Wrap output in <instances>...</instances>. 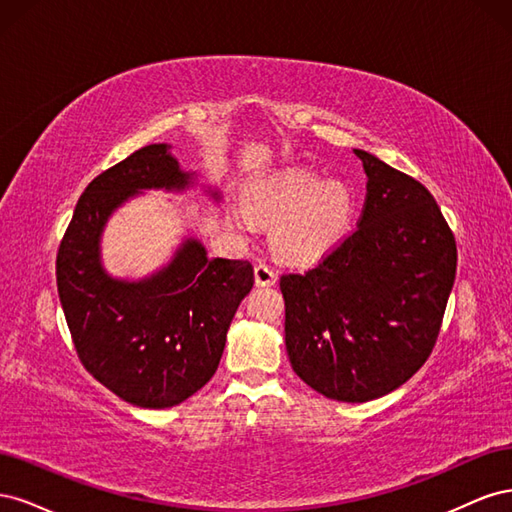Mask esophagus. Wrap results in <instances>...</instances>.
Here are the masks:
<instances>
[{"instance_id":"esophagus-1","label":"esophagus","mask_w":512,"mask_h":512,"mask_svg":"<svg viewBox=\"0 0 512 512\" xmlns=\"http://www.w3.org/2000/svg\"><path fill=\"white\" fill-rule=\"evenodd\" d=\"M254 280H256V286H273L275 271L269 265H265V262H258L254 267Z\"/></svg>"}]
</instances>
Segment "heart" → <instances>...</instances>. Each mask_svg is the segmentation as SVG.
I'll return each instance as SVG.
<instances>
[{
    "instance_id": "1",
    "label": "heart",
    "mask_w": 512,
    "mask_h": 512,
    "mask_svg": "<svg viewBox=\"0 0 512 512\" xmlns=\"http://www.w3.org/2000/svg\"><path fill=\"white\" fill-rule=\"evenodd\" d=\"M250 208L273 222V250L288 262L307 265L329 254L352 226L354 192L344 181H322L309 168H290L260 183L250 196ZM228 222L241 235H254L256 220L249 209L232 207Z\"/></svg>"
}]
</instances>
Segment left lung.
Wrapping results in <instances>:
<instances>
[{
    "label": "left lung",
    "mask_w": 512,
    "mask_h": 512,
    "mask_svg": "<svg viewBox=\"0 0 512 512\" xmlns=\"http://www.w3.org/2000/svg\"><path fill=\"white\" fill-rule=\"evenodd\" d=\"M367 175L356 230L286 273L290 365L320 395L363 404L399 389L436 346L457 271L453 230L423 183L354 149Z\"/></svg>",
    "instance_id": "left-lung-1"
}]
</instances>
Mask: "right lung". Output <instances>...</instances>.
I'll use <instances>...</instances> for the list:
<instances>
[{"mask_svg":"<svg viewBox=\"0 0 512 512\" xmlns=\"http://www.w3.org/2000/svg\"><path fill=\"white\" fill-rule=\"evenodd\" d=\"M168 145H147L91 181L57 252V292L83 367L141 408H170L213 378L239 303L254 286L247 260L209 258L185 239L168 265L141 282L115 280L100 262L111 213L143 190H185ZM218 198V192L213 194Z\"/></svg>","mask_w":512,"mask_h":512,"instance_id":"right-lung-1","label":"right lung"}]
</instances>
